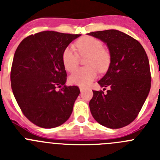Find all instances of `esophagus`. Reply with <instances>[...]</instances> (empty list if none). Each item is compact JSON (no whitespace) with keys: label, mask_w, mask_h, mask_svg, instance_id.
Listing matches in <instances>:
<instances>
[{"label":"esophagus","mask_w":160,"mask_h":160,"mask_svg":"<svg viewBox=\"0 0 160 160\" xmlns=\"http://www.w3.org/2000/svg\"><path fill=\"white\" fill-rule=\"evenodd\" d=\"M79 90H80V91H82V90H84V87H79Z\"/></svg>","instance_id":"obj_1"}]
</instances>
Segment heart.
<instances>
[{"label": "heart", "mask_w": 160, "mask_h": 160, "mask_svg": "<svg viewBox=\"0 0 160 160\" xmlns=\"http://www.w3.org/2000/svg\"><path fill=\"white\" fill-rule=\"evenodd\" d=\"M76 47L81 56L89 55L87 66L74 70L78 66L79 55L73 46L66 47L62 53V62L66 70L74 71L70 74L69 81L77 86H87L97 78V70L103 72L108 69L111 62L110 54L103 49V44L91 37H85L76 42Z\"/></svg>", "instance_id": "heart-1"}]
</instances>
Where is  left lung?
I'll return each instance as SVG.
<instances>
[{"mask_svg": "<svg viewBox=\"0 0 160 160\" xmlns=\"http://www.w3.org/2000/svg\"><path fill=\"white\" fill-rule=\"evenodd\" d=\"M108 47L111 62L98 83L103 91L93 90L89 106L92 116L101 125L118 129L133 122L146 101L151 89L148 55L137 40L116 29L87 33Z\"/></svg>", "mask_w": 160, "mask_h": 160, "instance_id": "obj_1", "label": "left lung"}]
</instances>
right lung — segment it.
Wrapping results in <instances>:
<instances>
[{
    "label": "right lung",
    "mask_w": 160,
    "mask_h": 160,
    "mask_svg": "<svg viewBox=\"0 0 160 160\" xmlns=\"http://www.w3.org/2000/svg\"><path fill=\"white\" fill-rule=\"evenodd\" d=\"M80 36L43 31L25 38L17 48L10 74L12 93L25 116L38 127L56 128L71 115L80 90L65 85L62 53Z\"/></svg>",
    "instance_id": "right-lung-1"
}]
</instances>
